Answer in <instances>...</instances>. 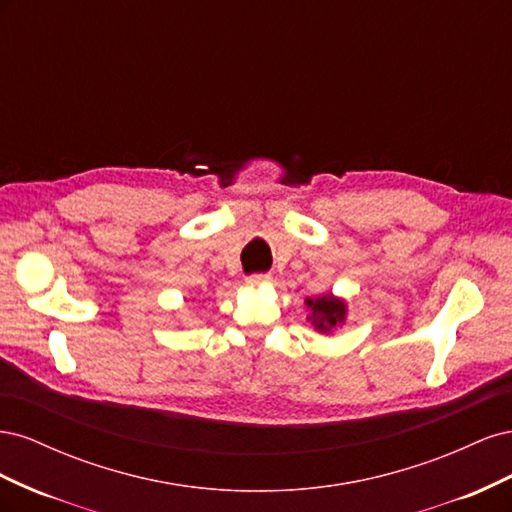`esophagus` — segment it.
Wrapping results in <instances>:
<instances>
[{
  "instance_id": "obj_1",
  "label": "esophagus",
  "mask_w": 512,
  "mask_h": 512,
  "mask_svg": "<svg viewBox=\"0 0 512 512\" xmlns=\"http://www.w3.org/2000/svg\"><path fill=\"white\" fill-rule=\"evenodd\" d=\"M271 280V277L267 275V273H254V275H250L247 277V286H262V284H267Z\"/></svg>"
}]
</instances>
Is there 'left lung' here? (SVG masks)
Wrapping results in <instances>:
<instances>
[{"instance_id": "8db88e82", "label": "left lung", "mask_w": 512, "mask_h": 512, "mask_svg": "<svg viewBox=\"0 0 512 512\" xmlns=\"http://www.w3.org/2000/svg\"><path fill=\"white\" fill-rule=\"evenodd\" d=\"M314 309V324L318 331H331L337 322L344 320V303L333 297H322L316 301H307Z\"/></svg>"}]
</instances>
